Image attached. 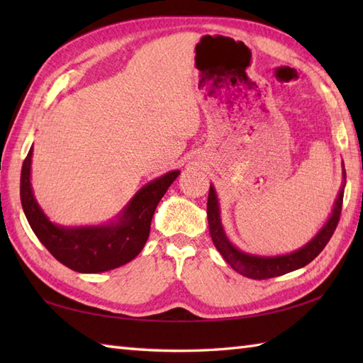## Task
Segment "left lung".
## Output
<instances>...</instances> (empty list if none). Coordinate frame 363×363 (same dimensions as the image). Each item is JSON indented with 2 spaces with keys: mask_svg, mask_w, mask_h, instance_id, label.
Listing matches in <instances>:
<instances>
[{
  "mask_svg": "<svg viewBox=\"0 0 363 363\" xmlns=\"http://www.w3.org/2000/svg\"><path fill=\"white\" fill-rule=\"evenodd\" d=\"M343 168V182L338 196L334 203V209L330 212L328 221L325 223L317 234L313 235L304 246H301L299 250L282 254V256H257V254H250L242 250H238L237 246L233 245L229 240L225 229L221 225V212H220V203L217 191H215L213 186L211 184L209 190V199H207V220H209V233L212 237V242L215 248L223 256L228 264L233 267L237 273H240L250 279H269V277H276L285 273L295 272L298 268H303L307 264L318 256L323 251V248L328 245V242L333 237L334 230L340 220L342 212V203H343V191L346 184V173L345 165Z\"/></svg>",
  "mask_w": 363,
  "mask_h": 363,
  "instance_id": "obj_1",
  "label": "left lung"
}]
</instances>
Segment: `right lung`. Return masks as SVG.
Wrapping results in <instances>:
<instances>
[{
    "label": "right lung",
    "mask_w": 363,
    "mask_h": 363,
    "mask_svg": "<svg viewBox=\"0 0 363 363\" xmlns=\"http://www.w3.org/2000/svg\"><path fill=\"white\" fill-rule=\"evenodd\" d=\"M33 146L23 162L20 198L30 229L60 264L78 273H103L128 264L148 240L154 211L168 187L179 176L173 169L137 191L123 211L106 225L60 226L46 217L30 184Z\"/></svg>",
    "instance_id": "right-lung-1"
}]
</instances>
